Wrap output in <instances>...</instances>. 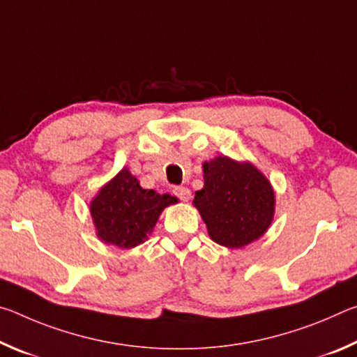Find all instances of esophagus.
Here are the masks:
<instances>
[{"label": "esophagus", "instance_id": "34e87169", "mask_svg": "<svg viewBox=\"0 0 357 357\" xmlns=\"http://www.w3.org/2000/svg\"><path fill=\"white\" fill-rule=\"evenodd\" d=\"M174 195L179 197L183 202H189L192 193H190V189H187V187L181 185V187H176V189H174Z\"/></svg>", "mask_w": 357, "mask_h": 357}]
</instances>
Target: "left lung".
<instances>
[{"instance_id":"obj_1","label":"left lung","mask_w":357,"mask_h":357,"mask_svg":"<svg viewBox=\"0 0 357 357\" xmlns=\"http://www.w3.org/2000/svg\"><path fill=\"white\" fill-rule=\"evenodd\" d=\"M203 179L192 204L214 243L243 249L268 231L275 214V192L252 162L217 155L203 164Z\"/></svg>"}]
</instances>
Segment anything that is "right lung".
Instances as JSON below:
<instances>
[{
    "mask_svg": "<svg viewBox=\"0 0 357 357\" xmlns=\"http://www.w3.org/2000/svg\"><path fill=\"white\" fill-rule=\"evenodd\" d=\"M178 203L170 193L143 189L124 167L116 176L100 187L89 202L96 236L108 245L132 249L143 244L153 233L162 211Z\"/></svg>",
    "mask_w": 357,
    "mask_h": 357,
    "instance_id": "obj_1",
    "label": "right lung"
}]
</instances>
